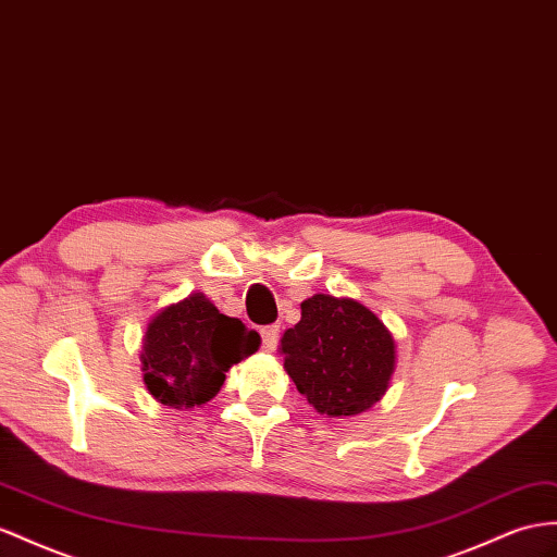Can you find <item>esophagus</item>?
I'll return each instance as SVG.
<instances>
[{"label": "esophagus", "mask_w": 557, "mask_h": 557, "mask_svg": "<svg viewBox=\"0 0 557 557\" xmlns=\"http://www.w3.org/2000/svg\"><path fill=\"white\" fill-rule=\"evenodd\" d=\"M261 338H263V348L268 352H273L277 348V338H280V326L277 324H270V326H263L261 330Z\"/></svg>", "instance_id": "34e87169"}]
</instances>
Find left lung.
Instances as JSON below:
<instances>
[{"label": "left lung", "mask_w": 557, "mask_h": 557, "mask_svg": "<svg viewBox=\"0 0 557 557\" xmlns=\"http://www.w3.org/2000/svg\"><path fill=\"white\" fill-rule=\"evenodd\" d=\"M280 352L296 388L320 414H362L388 391L395 341L372 310L352 298L315 294L284 332Z\"/></svg>", "instance_id": "left-lung-1"}]
</instances>
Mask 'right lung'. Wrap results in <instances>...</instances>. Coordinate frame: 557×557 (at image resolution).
I'll return each mask as SVG.
<instances>
[{
	"label": "right lung",
	"instance_id": "obj_1",
	"mask_svg": "<svg viewBox=\"0 0 557 557\" xmlns=\"http://www.w3.org/2000/svg\"><path fill=\"white\" fill-rule=\"evenodd\" d=\"M259 346V334L223 315L205 294H190L150 320L140 352L143 381L164 407L193 409L209 403L227 369Z\"/></svg>",
	"mask_w": 557,
	"mask_h": 557
}]
</instances>
